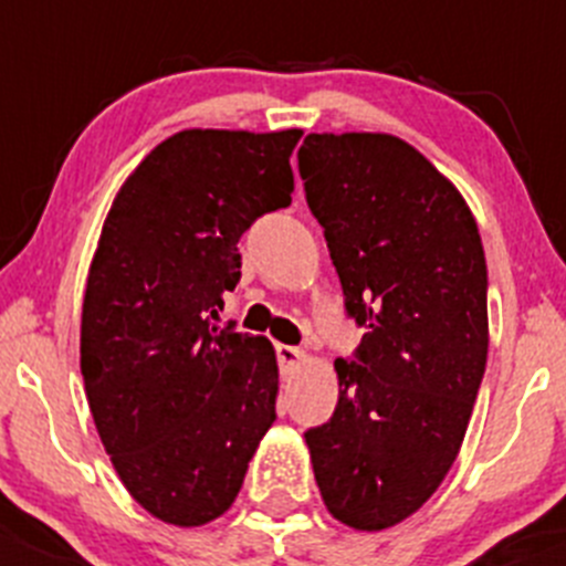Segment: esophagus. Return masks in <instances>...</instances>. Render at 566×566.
I'll return each mask as SVG.
<instances>
[{"label":"esophagus","mask_w":566,"mask_h":566,"mask_svg":"<svg viewBox=\"0 0 566 566\" xmlns=\"http://www.w3.org/2000/svg\"><path fill=\"white\" fill-rule=\"evenodd\" d=\"M276 358L282 373H293V369H298L301 361H304V350L293 345H276Z\"/></svg>","instance_id":"obj_1"}]
</instances>
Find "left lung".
<instances>
[{
	"label": "left lung",
	"mask_w": 566,
	"mask_h": 566,
	"mask_svg": "<svg viewBox=\"0 0 566 566\" xmlns=\"http://www.w3.org/2000/svg\"><path fill=\"white\" fill-rule=\"evenodd\" d=\"M347 317L339 399L304 432L336 521L380 531L438 490L465 438L488 364V265L458 188L389 134H310L298 150Z\"/></svg>",
	"instance_id": "obj_1"
}]
</instances>
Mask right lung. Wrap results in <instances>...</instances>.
I'll return each mask as SVG.
<instances>
[{
	"mask_svg": "<svg viewBox=\"0 0 566 566\" xmlns=\"http://www.w3.org/2000/svg\"><path fill=\"white\" fill-rule=\"evenodd\" d=\"M298 139V128L169 136L119 188L90 265V410L128 493L172 526L230 510L276 421L271 342L216 319L241 279V235L293 202Z\"/></svg>",
	"mask_w": 566,
	"mask_h": 566,
	"instance_id": "1",
	"label": "right lung"
}]
</instances>
